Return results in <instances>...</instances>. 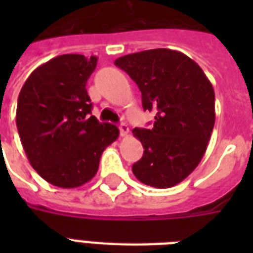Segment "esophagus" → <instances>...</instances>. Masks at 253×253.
Wrapping results in <instances>:
<instances>
[{
	"label": "esophagus",
	"instance_id": "obj_1",
	"mask_svg": "<svg viewBox=\"0 0 253 253\" xmlns=\"http://www.w3.org/2000/svg\"><path fill=\"white\" fill-rule=\"evenodd\" d=\"M119 132H121V136H127L128 132H130V128L127 126L126 123H122L121 126H119Z\"/></svg>",
	"mask_w": 253,
	"mask_h": 253
}]
</instances>
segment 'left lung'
<instances>
[{"instance_id": "left-lung-1", "label": "left lung", "mask_w": 253, "mask_h": 253, "mask_svg": "<svg viewBox=\"0 0 253 253\" xmlns=\"http://www.w3.org/2000/svg\"><path fill=\"white\" fill-rule=\"evenodd\" d=\"M142 91L144 111H152L151 128H134L143 144L132 166L140 182L166 189L180 184L204 158L215 123V94L196 61L178 51L147 49L118 57Z\"/></svg>"}]
</instances>
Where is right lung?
<instances>
[{"label":"right lung","mask_w":253,"mask_h":253,"mask_svg":"<svg viewBox=\"0 0 253 253\" xmlns=\"http://www.w3.org/2000/svg\"><path fill=\"white\" fill-rule=\"evenodd\" d=\"M97 57L68 53L38 67L18 97L17 128L30 164L47 182L79 188L98 170L118 127L91 115L86 81Z\"/></svg>","instance_id":"add662e5"}]
</instances>
